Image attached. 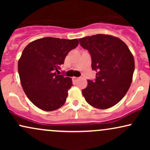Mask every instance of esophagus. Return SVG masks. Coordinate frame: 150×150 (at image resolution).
<instances>
[{"mask_svg": "<svg viewBox=\"0 0 150 150\" xmlns=\"http://www.w3.org/2000/svg\"><path fill=\"white\" fill-rule=\"evenodd\" d=\"M78 77H73V81H77V80H78Z\"/></svg>", "mask_w": 150, "mask_h": 150, "instance_id": "esophagus-1", "label": "esophagus"}]
</instances>
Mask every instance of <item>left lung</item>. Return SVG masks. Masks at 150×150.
Segmentation results:
<instances>
[{"instance_id": "8db88e82", "label": "left lung", "mask_w": 150, "mask_h": 150, "mask_svg": "<svg viewBox=\"0 0 150 150\" xmlns=\"http://www.w3.org/2000/svg\"><path fill=\"white\" fill-rule=\"evenodd\" d=\"M89 51L94 81L87 80L82 89L86 101L93 107L106 109L118 104L128 92L132 80L135 61L128 46L118 37L97 34L79 39Z\"/></svg>"}]
</instances>
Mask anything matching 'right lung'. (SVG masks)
<instances>
[{
    "instance_id": "right-lung-1",
    "label": "right lung",
    "mask_w": 150,
    "mask_h": 150,
    "mask_svg": "<svg viewBox=\"0 0 150 150\" xmlns=\"http://www.w3.org/2000/svg\"><path fill=\"white\" fill-rule=\"evenodd\" d=\"M78 39L44 37L30 43L18 61V73L23 90L29 99L46 111L61 108L73 86L68 77L58 75L61 65Z\"/></svg>"
}]
</instances>
